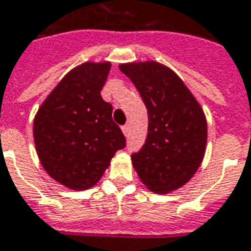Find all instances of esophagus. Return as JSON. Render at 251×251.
<instances>
[{
	"mask_svg": "<svg viewBox=\"0 0 251 251\" xmlns=\"http://www.w3.org/2000/svg\"><path fill=\"white\" fill-rule=\"evenodd\" d=\"M122 129H123V134H124V135H126V136H128V135H129V126H128V124H126V126H123Z\"/></svg>",
	"mask_w": 251,
	"mask_h": 251,
	"instance_id": "esophagus-1",
	"label": "esophagus"
}]
</instances>
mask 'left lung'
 <instances>
[{
	"label": "left lung",
	"instance_id": "obj_1",
	"mask_svg": "<svg viewBox=\"0 0 251 251\" xmlns=\"http://www.w3.org/2000/svg\"><path fill=\"white\" fill-rule=\"evenodd\" d=\"M142 97L149 116L148 136L132 165L151 191L165 194L186 184L201 165L208 127L203 110L186 84L155 61L122 64Z\"/></svg>",
	"mask_w": 251,
	"mask_h": 251
}]
</instances>
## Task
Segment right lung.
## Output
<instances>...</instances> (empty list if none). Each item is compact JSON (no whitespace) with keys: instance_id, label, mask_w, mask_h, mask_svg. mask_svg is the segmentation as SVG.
I'll return each mask as SVG.
<instances>
[{"instance_id":"add662e5","label":"right lung","mask_w":251,"mask_h":251,"mask_svg":"<svg viewBox=\"0 0 251 251\" xmlns=\"http://www.w3.org/2000/svg\"><path fill=\"white\" fill-rule=\"evenodd\" d=\"M110 63H84L70 71L43 101L34 119V142L45 171L72 190L101 179L126 136L112 119L101 90Z\"/></svg>"}]
</instances>
